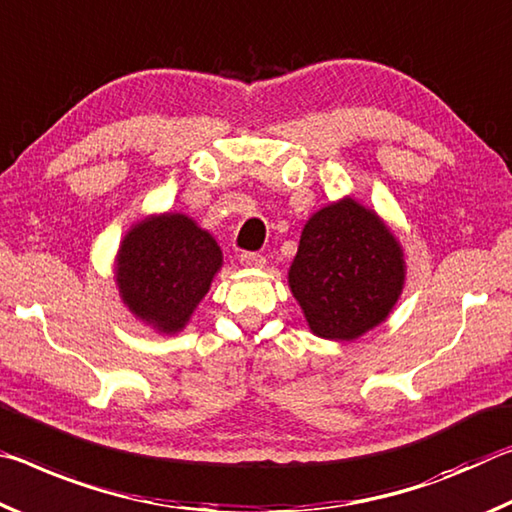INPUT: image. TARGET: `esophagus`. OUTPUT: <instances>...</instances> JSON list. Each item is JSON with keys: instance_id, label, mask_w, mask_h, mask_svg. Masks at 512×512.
<instances>
[{"instance_id": "34e87169", "label": "esophagus", "mask_w": 512, "mask_h": 512, "mask_svg": "<svg viewBox=\"0 0 512 512\" xmlns=\"http://www.w3.org/2000/svg\"><path fill=\"white\" fill-rule=\"evenodd\" d=\"M240 263L245 265V267H263L265 265V256L256 254V251H242Z\"/></svg>"}]
</instances>
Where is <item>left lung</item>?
<instances>
[{"instance_id":"obj_1","label":"left lung","mask_w":512,"mask_h":512,"mask_svg":"<svg viewBox=\"0 0 512 512\" xmlns=\"http://www.w3.org/2000/svg\"><path fill=\"white\" fill-rule=\"evenodd\" d=\"M404 249L370 208L345 197L301 231L288 286L311 331L349 342L385 322L404 290Z\"/></svg>"}]
</instances>
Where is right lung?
Wrapping results in <instances>:
<instances>
[{
	"mask_svg": "<svg viewBox=\"0 0 512 512\" xmlns=\"http://www.w3.org/2000/svg\"><path fill=\"white\" fill-rule=\"evenodd\" d=\"M222 267L211 233L183 213L152 215L120 242L115 281L129 311L158 333H179Z\"/></svg>",
	"mask_w": 512,
	"mask_h": 512,
	"instance_id": "1",
	"label": "right lung"
}]
</instances>
